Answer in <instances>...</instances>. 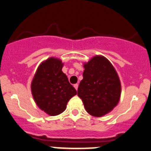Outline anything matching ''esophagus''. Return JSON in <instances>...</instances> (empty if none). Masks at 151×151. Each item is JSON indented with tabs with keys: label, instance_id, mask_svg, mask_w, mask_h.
Returning a JSON list of instances; mask_svg holds the SVG:
<instances>
[{
	"label": "esophagus",
	"instance_id": "obj_1",
	"mask_svg": "<svg viewBox=\"0 0 151 151\" xmlns=\"http://www.w3.org/2000/svg\"><path fill=\"white\" fill-rule=\"evenodd\" d=\"M74 88H75L76 90H77V88H78V84H77H77H74Z\"/></svg>",
	"mask_w": 151,
	"mask_h": 151
}]
</instances>
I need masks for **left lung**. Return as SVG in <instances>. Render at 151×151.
I'll use <instances>...</instances> for the list:
<instances>
[{"mask_svg":"<svg viewBox=\"0 0 151 151\" xmlns=\"http://www.w3.org/2000/svg\"><path fill=\"white\" fill-rule=\"evenodd\" d=\"M84 68L77 95L90 115L101 117L112 111L119 101V77L110 62L103 56L93 57Z\"/></svg>","mask_w":151,"mask_h":151,"instance_id":"8db88e82","label":"left lung"}]
</instances>
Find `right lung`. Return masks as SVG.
<instances>
[{
	"label": "right lung",
	"mask_w": 151,
	"mask_h": 151,
	"mask_svg": "<svg viewBox=\"0 0 151 151\" xmlns=\"http://www.w3.org/2000/svg\"><path fill=\"white\" fill-rule=\"evenodd\" d=\"M62 68L61 60L50 58L39 66L31 83L32 94L36 104L52 116L62 113L67 102L77 94Z\"/></svg>",
	"instance_id": "1"
}]
</instances>
